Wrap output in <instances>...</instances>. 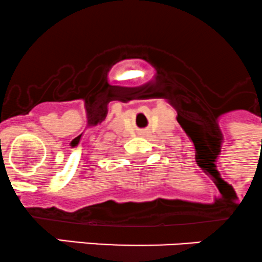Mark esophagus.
I'll use <instances>...</instances> for the list:
<instances>
[{"label":"esophagus","instance_id":"34e87169","mask_svg":"<svg viewBox=\"0 0 262 262\" xmlns=\"http://www.w3.org/2000/svg\"><path fill=\"white\" fill-rule=\"evenodd\" d=\"M140 136H144V135H146V132H145V131H140Z\"/></svg>","mask_w":262,"mask_h":262}]
</instances>
